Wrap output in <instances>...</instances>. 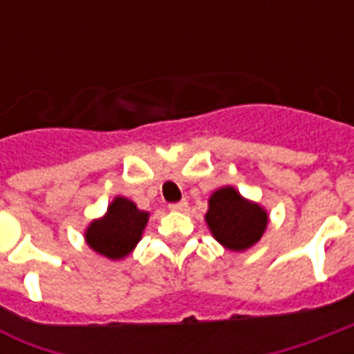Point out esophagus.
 Here are the masks:
<instances>
[{
  "mask_svg": "<svg viewBox=\"0 0 354 354\" xmlns=\"http://www.w3.org/2000/svg\"><path fill=\"white\" fill-rule=\"evenodd\" d=\"M171 211H185L187 209V200H182V202H176V204L169 205Z\"/></svg>",
  "mask_w": 354,
  "mask_h": 354,
  "instance_id": "34e87169",
  "label": "esophagus"
}]
</instances>
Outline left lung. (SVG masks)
<instances>
[{
    "label": "left lung",
    "mask_w": 354,
    "mask_h": 354,
    "mask_svg": "<svg viewBox=\"0 0 354 354\" xmlns=\"http://www.w3.org/2000/svg\"><path fill=\"white\" fill-rule=\"evenodd\" d=\"M207 205L205 224L215 241L230 252L250 250L268 227V213L263 205L244 198L233 185L213 191Z\"/></svg>",
    "instance_id": "1"
}]
</instances>
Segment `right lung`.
<instances>
[{
  "label": "right lung",
  "mask_w": 354,
  "mask_h": 354,
  "mask_svg": "<svg viewBox=\"0 0 354 354\" xmlns=\"http://www.w3.org/2000/svg\"><path fill=\"white\" fill-rule=\"evenodd\" d=\"M149 211L139 209L132 200L115 196L101 218L90 222L86 227V244L95 253L110 261L128 257L143 236Z\"/></svg>",
  "instance_id": "obj_1"
}]
</instances>
